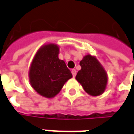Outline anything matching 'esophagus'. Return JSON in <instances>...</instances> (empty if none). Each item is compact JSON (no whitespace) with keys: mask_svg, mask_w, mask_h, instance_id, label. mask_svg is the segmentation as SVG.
<instances>
[{"mask_svg":"<svg viewBox=\"0 0 134 134\" xmlns=\"http://www.w3.org/2000/svg\"><path fill=\"white\" fill-rule=\"evenodd\" d=\"M71 73H72V75H73V76H74V77L76 76V70L75 69H72Z\"/></svg>","mask_w":134,"mask_h":134,"instance_id":"34e87169","label":"esophagus"}]
</instances>
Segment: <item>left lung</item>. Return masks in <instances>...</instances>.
<instances>
[{"label": "left lung", "instance_id": "left-lung-1", "mask_svg": "<svg viewBox=\"0 0 134 134\" xmlns=\"http://www.w3.org/2000/svg\"><path fill=\"white\" fill-rule=\"evenodd\" d=\"M81 70L76 76V80L82 85L84 90L91 96L101 95L105 89L107 74L95 57L86 55L80 62Z\"/></svg>", "mask_w": 134, "mask_h": 134}]
</instances>
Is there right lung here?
Wrapping results in <instances>:
<instances>
[{
	"mask_svg": "<svg viewBox=\"0 0 134 134\" xmlns=\"http://www.w3.org/2000/svg\"><path fill=\"white\" fill-rule=\"evenodd\" d=\"M59 48L54 44L43 46L37 52L29 70L33 89L41 96L52 98L73 76L65 62L58 58Z\"/></svg>",
	"mask_w": 134,
	"mask_h": 134,
	"instance_id": "obj_1",
	"label": "right lung"
}]
</instances>
